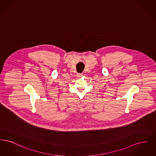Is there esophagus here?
<instances>
[{
	"instance_id": "1",
	"label": "esophagus",
	"mask_w": 156,
	"mask_h": 156,
	"mask_svg": "<svg viewBox=\"0 0 156 156\" xmlns=\"http://www.w3.org/2000/svg\"><path fill=\"white\" fill-rule=\"evenodd\" d=\"M77 76H78V77H81L82 76V74H80V73L77 74Z\"/></svg>"
}]
</instances>
